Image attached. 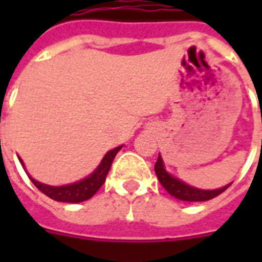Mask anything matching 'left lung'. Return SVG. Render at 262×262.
<instances>
[{"label":"left lung","mask_w":262,"mask_h":262,"mask_svg":"<svg viewBox=\"0 0 262 262\" xmlns=\"http://www.w3.org/2000/svg\"><path fill=\"white\" fill-rule=\"evenodd\" d=\"M155 172H156L157 179L162 184V186L166 189L167 192L172 196H175L181 201H208L214 196L220 195L223 191H226L230 186V184L217 188V189H200L195 186H191L185 184L184 181H181L179 178L172 176L166 169L162 156H159L156 165H155Z\"/></svg>","instance_id":"left-lung-1"}]
</instances>
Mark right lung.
Wrapping results in <instances>:
<instances>
[{
  "label": "right lung",
  "instance_id": "right-lung-1",
  "mask_svg": "<svg viewBox=\"0 0 262 262\" xmlns=\"http://www.w3.org/2000/svg\"><path fill=\"white\" fill-rule=\"evenodd\" d=\"M122 147L124 146H118L115 148H112V150H109L105 156H103V159L100 160L99 166L96 167L95 170L89 176L80 179V181H77V182H73V184L61 186L46 185V184H42V182L33 179L32 176L27 173L23 160L20 157H18V160H20L21 166L26 170V173L30 178V181L35 184V186L40 192H43L45 195L52 198V200H55V201H59V203H81V201H86L89 198H92L99 191V188L105 184L106 175H107V172L111 169V165H112V162L115 159L116 153Z\"/></svg>",
  "mask_w": 262,
  "mask_h": 262
}]
</instances>
